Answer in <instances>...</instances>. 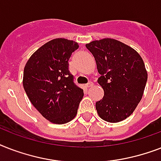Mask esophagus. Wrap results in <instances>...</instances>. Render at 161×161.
Masks as SVG:
<instances>
[{
  "label": "esophagus",
  "instance_id": "obj_1",
  "mask_svg": "<svg viewBox=\"0 0 161 161\" xmlns=\"http://www.w3.org/2000/svg\"><path fill=\"white\" fill-rule=\"evenodd\" d=\"M93 85V82H91V81H89V82H88V83H87V84H86V87H87V88H90V87H92V86Z\"/></svg>",
  "mask_w": 161,
  "mask_h": 161
}]
</instances>
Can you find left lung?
<instances>
[{"label": "left lung", "instance_id": "8db88e82", "mask_svg": "<svg viewBox=\"0 0 161 161\" xmlns=\"http://www.w3.org/2000/svg\"><path fill=\"white\" fill-rule=\"evenodd\" d=\"M95 58L100 77L98 83L104 92L96 103L102 119L118 123L132 114L142 98L147 71L135 49L115 39L104 38L86 44Z\"/></svg>", "mask_w": 161, "mask_h": 161}]
</instances>
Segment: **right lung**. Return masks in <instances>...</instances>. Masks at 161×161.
<instances>
[{
	"label": "right lung",
	"instance_id": "add662e5",
	"mask_svg": "<svg viewBox=\"0 0 161 161\" xmlns=\"http://www.w3.org/2000/svg\"><path fill=\"white\" fill-rule=\"evenodd\" d=\"M78 48L76 42L53 39L37 49L24 68L26 95L45 119L57 125L75 118L83 97L68 70V60Z\"/></svg>",
	"mask_w": 161,
	"mask_h": 161
}]
</instances>
